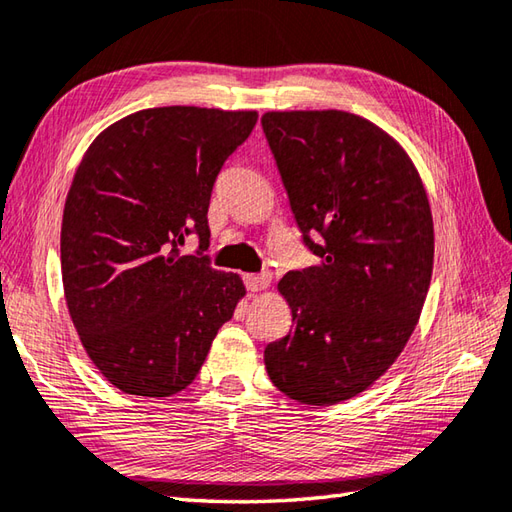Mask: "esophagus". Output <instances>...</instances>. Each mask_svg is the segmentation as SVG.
<instances>
[{
    "label": "esophagus",
    "mask_w": 512,
    "mask_h": 512,
    "mask_svg": "<svg viewBox=\"0 0 512 512\" xmlns=\"http://www.w3.org/2000/svg\"><path fill=\"white\" fill-rule=\"evenodd\" d=\"M244 284H246V288L250 290V293H257V290L268 288L270 275L268 273H259V275L248 273V275H244Z\"/></svg>",
    "instance_id": "esophagus-1"
}]
</instances>
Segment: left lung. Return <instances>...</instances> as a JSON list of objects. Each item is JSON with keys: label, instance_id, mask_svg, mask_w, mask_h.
Here are the masks:
<instances>
[{"label": "left lung", "instance_id": "8db88e82", "mask_svg": "<svg viewBox=\"0 0 512 512\" xmlns=\"http://www.w3.org/2000/svg\"><path fill=\"white\" fill-rule=\"evenodd\" d=\"M262 128L319 257L279 282L293 328L264 364L290 399L339 404L393 366L422 315L435 255L426 188L393 137L346 110H270Z\"/></svg>", "mask_w": 512, "mask_h": 512}]
</instances>
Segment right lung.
Masks as SVG:
<instances>
[{
	"label": "right lung",
	"instance_id": "right-lung-1",
	"mask_svg": "<svg viewBox=\"0 0 512 512\" xmlns=\"http://www.w3.org/2000/svg\"><path fill=\"white\" fill-rule=\"evenodd\" d=\"M255 124V110L146 108L99 133L77 166L62 219L68 313L90 362L128 395L193 384L246 295L202 253L215 179ZM193 232L198 255L179 256Z\"/></svg>",
	"mask_w": 512,
	"mask_h": 512
}]
</instances>
